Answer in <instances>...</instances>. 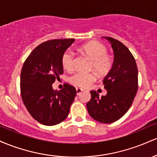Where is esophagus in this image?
Wrapping results in <instances>:
<instances>
[{"mask_svg": "<svg viewBox=\"0 0 157 157\" xmlns=\"http://www.w3.org/2000/svg\"><path fill=\"white\" fill-rule=\"evenodd\" d=\"M76 91H77V94L79 95L81 92H82V91H83V90H82V89H80V88H77Z\"/></svg>", "mask_w": 157, "mask_h": 157, "instance_id": "34e87169", "label": "esophagus"}]
</instances>
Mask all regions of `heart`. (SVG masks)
<instances>
[{
	"instance_id": "heart-1",
	"label": "heart",
	"mask_w": 157,
	"mask_h": 157,
	"mask_svg": "<svg viewBox=\"0 0 157 157\" xmlns=\"http://www.w3.org/2000/svg\"><path fill=\"white\" fill-rule=\"evenodd\" d=\"M81 50L91 59V68H93L99 75H105L109 72L112 66V60L107 55V48L99 42H90L83 45ZM75 53L68 49L62 56V64L65 69L70 70L73 68ZM96 77L93 73L76 72L70 77L71 83L80 87L86 88L94 82Z\"/></svg>"
}]
</instances>
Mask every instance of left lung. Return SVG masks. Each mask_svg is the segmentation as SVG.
<instances>
[{"instance_id":"obj_1","label":"left lung","mask_w":157,"mask_h":157,"mask_svg":"<svg viewBox=\"0 0 157 157\" xmlns=\"http://www.w3.org/2000/svg\"><path fill=\"white\" fill-rule=\"evenodd\" d=\"M111 43L113 48V66L103 80L105 96L99 97L91 91V98L86 104L90 116L102 123L120 120L132 105L138 89V69L134 56L120 41L102 37Z\"/></svg>"}]
</instances>
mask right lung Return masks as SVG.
<instances>
[{
    "mask_svg": "<svg viewBox=\"0 0 157 157\" xmlns=\"http://www.w3.org/2000/svg\"><path fill=\"white\" fill-rule=\"evenodd\" d=\"M75 40H48L37 46L23 63L21 74V92L31 116L45 125H55L67 117L77 91L64 84L62 90L52 88L63 73L62 56Z\"/></svg>",
    "mask_w": 157,
    "mask_h": 157,
    "instance_id": "obj_1",
    "label": "right lung"
}]
</instances>
